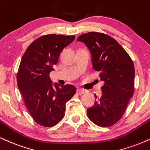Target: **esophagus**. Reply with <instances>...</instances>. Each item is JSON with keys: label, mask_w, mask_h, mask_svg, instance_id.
<instances>
[{"label": "esophagus", "mask_w": 150, "mask_h": 150, "mask_svg": "<svg viewBox=\"0 0 150 150\" xmlns=\"http://www.w3.org/2000/svg\"><path fill=\"white\" fill-rule=\"evenodd\" d=\"M76 93H77V94H79V95H81V94H83V93H86V90H84V89L79 88V89H77Z\"/></svg>", "instance_id": "obj_1"}]
</instances>
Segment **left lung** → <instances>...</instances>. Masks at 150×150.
Segmentation results:
<instances>
[{
	"instance_id": "8db88e82",
	"label": "left lung",
	"mask_w": 150,
	"mask_h": 150,
	"mask_svg": "<svg viewBox=\"0 0 150 150\" xmlns=\"http://www.w3.org/2000/svg\"><path fill=\"white\" fill-rule=\"evenodd\" d=\"M78 41L86 44L91 51L93 67L100 71L103 95L87 109L88 117L101 127H109L118 122L124 115L134 93L135 68L129 54L108 35L88 32L81 35Z\"/></svg>"
}]
</instances>
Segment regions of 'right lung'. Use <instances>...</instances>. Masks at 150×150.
I'll use <instances>...</instances> for the list:
<instances>
[{
  "label": "right lung",
  "mask_w": 150,
  "mask_h": 150,
  "mask_svg": "<svg viewBox=\"0 0 150 150\" xmlns=\"http://www.w3.org/2000/svg\"><path fill=\"white\" fill-rule=\"evenodd\" d=\"M74 36L47 34L29 45L21 59L17 74L18 88L31 116L38 124L52 127L63 119L66 103L75 95L73 85L52 86L50 72L62 50Z\"/></svg>",
  "instance_id": "right-lung-1"
}]
</instances>
